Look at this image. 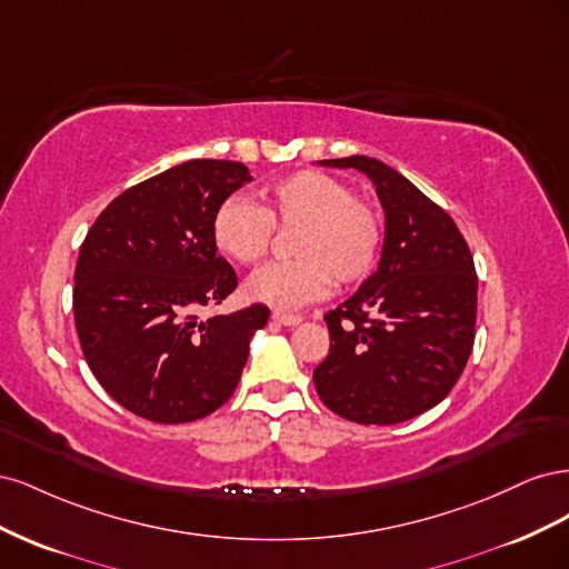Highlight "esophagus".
<instances>
[{
	"instance_id": "esophagus-1",
	"label": "esophagus",
	"mask_w": 569,
	"mask_h": 569,
	"mask_svg": "<svg viewBox=\"0 0 569 569\" xmlns=\"http://www.w3.org/2000/svg\"><path fill=\"white\" fill-rule=\"evenodd\" d=\"M272 320L280 322V325H287V327H295L299 325L303 318L299 313H284V311H274L272 313Z\"/></svg>"
}]
</instances>
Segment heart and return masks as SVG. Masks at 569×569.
<instances>
[{
	"label": "heart",
	"instance_id": "obj_1",
	"mask_svg": "<svg viewBox=\"0 0 569 569\" xmlns=\"http://www.w3.org/2000/svg\"><path fill=\"white\" fill-rule=\"evenodd\" d=\"M274 228H297L291 261L253 272L247 297L291 311L322 299L332 282L351 287L368 280L385 249V213L337 176L299 170L263 189L261 203L228 197L211 218L216 249L232 261L251 266L268 253Z\"/></svg>",
	"mask_w": 569,
	"mask_h": 569
}]
</instances>
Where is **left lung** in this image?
Returning a JSON list of instances; mask_svg holds the SVG:
<instances>
[{"label": "left lung", "mask_w": 569, "mask_h": 569, "mask_svg": "<svg viewBox=\"0 0 569 569\" xmlns=\"http://www.w3.org/2000/svg\"><path fill=\"white\" fill-rule=\"evenodd\" d=\"M366 173L387 237L377 272L325 316L330 353L313 370L322 403L358 425H396L443 401L472 353L477 272L439 203L382 161H320Z\"/></svg>", "instance_id": "1"}]
</instances>
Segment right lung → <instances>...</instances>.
<instances>
[{
    "label": "right lung",
    "mask_w": 569,
    "mask_h": 569,
    "mask_svg": "<svg viewBox=\"0 0 569 569\" xmlns=\"http://www.w3.org/2000/svg\"><path fill=\"white\" fill-rule=\"evenodd\" d=\"M251 180L244 163L194 159L118 194L80 247L73 287L84 360L113 401L161 425L211 416L237 389L270 311L253 303L199 320L237 274L216 253L211 218Z\"/></svg>",
    "instance_id": "right-lung-1"
}]
</instances>
